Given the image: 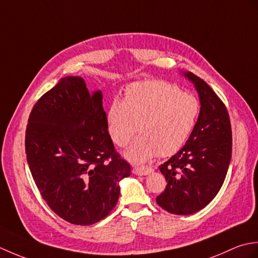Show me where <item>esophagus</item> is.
<instances>
[{
	"label": "esophagus",
	"instance_id": "esophagus-1",
	"mask_svg": "<svg viewBox=\"0 0 258 258\" xmlns=\"http://www.w3.org/2000/svg\"><path fill=\"white\" fill-rule=\"evenodd\" d=\"M151 172H152V168L147 167V166H141V167H134L133 168V173L135 175H141V176L150 174Z\"/></svg>",
	"mask_w": 258,
	"mask_h": 258
}]
</instances>
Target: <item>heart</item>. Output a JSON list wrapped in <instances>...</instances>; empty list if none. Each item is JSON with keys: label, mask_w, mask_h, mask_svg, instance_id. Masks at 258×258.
<instances>
[{"label": "heart", "mask_w": 258, "mask_h": 258, "mask_svg": "<svg viewBox=\"0 0 258 258\" xmlns=\"http://www.w3.org/2000/svg\"><path fill=\"white\" fill-rule=\"evenodd\" d=\"M201 112L195 95L161 80L136 82L127 86L124 101L114 100L107 111L108 133L115 144L125 145L139 131L124 152L125 157L142 163L157 153L169 156L189 139Z\"/></svg>", "instance_id": "heart-1"}]
</instances>
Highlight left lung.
<instances>
[{
    "mask_svg": "<svg viewBox=\"0 0 258 258\" xmlns=\"http://www.w3.org/2000/svg\"><path fill=\"white\" fill-rule=\"evenodd\" d=\"M183 75L199 93L201 112L186 144L158 167L167 185L156 203L175 215H190L210 204L225 180L232 158L225 105L205 81L190 72Z\"/></svg>",
    "mask_w": 258,
    "mask_h": 258,
    "instance_id": "obj_1",
    "label": "left lung"
}]
</instances>
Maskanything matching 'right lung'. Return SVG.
Wrapping results in <instances>:
<instances>
[{
    "label": "right lung",
    "instance_id": "add662e5",
    "mask_svg": "<svg viewBox=\"0 0 258 258\" xmlns=\"http://www.w3.org/2000/svg\"><path fill=\"white\" fill-rule=\"evenodd\" d=\"M102 92L65 76L38 100L29 117L25 152L33 179L51 210L75 225L108 215L119 180L131 175L108 134Z\"/></svg>",
    "mask_w": 258,
    "mask_h": 258
}]
</instances>
